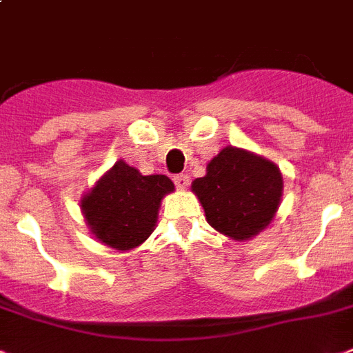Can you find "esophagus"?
Wrapping results in <instances>:
<instances>
[{"label":"esophagus","instance_id":"1","mask_svg":"<svg viewBox=\"0 0 353 353\" xmlns=\"http://www.w3.org/2000/svg\"><path fill=\"white\" fill-rule=\"evenodd\" d=\"M174 185H176L179 190H185L186 186H188V176H185V174H177V176H174Z\"/></svg>","mask_w":353,"mask_h":353}]
</instances>
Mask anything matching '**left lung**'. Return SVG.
Returning a JSON list of instances; mask_svg holds the SVG:
<instances>
[{"instance_id": "obj_1", "label": "left lung", "mask_w": 353, "mask_h": 353, "mask_svg": "<svg viewBox=\"0 0 353 353\" xmlns=\"http://www.w3.org/2000/svg\"><path fill=\"white\" fill-rule=\"evenodd\" d=\"M206 221L225 236L245 241L257 236L276 216L283 196L279 168L248 150L225 147L192 183Z\"/></svg>"}]
</instances>
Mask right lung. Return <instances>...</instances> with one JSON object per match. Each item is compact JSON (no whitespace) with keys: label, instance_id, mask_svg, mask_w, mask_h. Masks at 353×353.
<instances>
[{"label":"right lung","instance_id":"obj_1","mask_svg":"<svg viewBox=\"0 0 353 353\" xmlns=\"http://www.w3.org/2000/svg\"><path fill=\"white\" fill-rule=\"evenodd\" d=\"M174 192L167 176H141L117 161L81 199L90 232L116 250H132L148 239L157 223L161 199Z\"/></svg>","mask_w":353,"mask_h":353}]
</instances>
